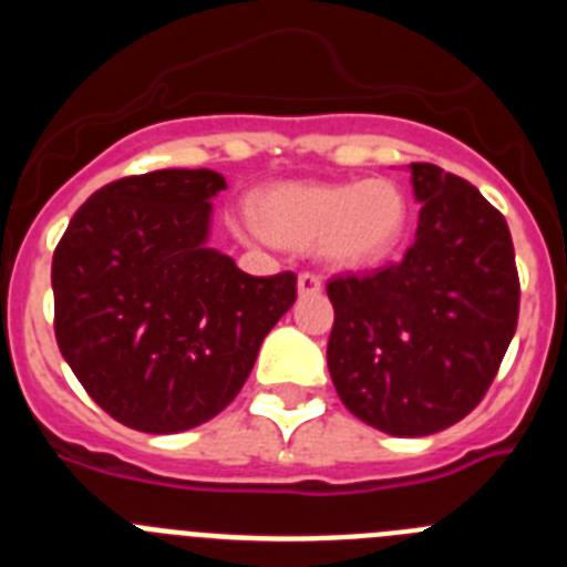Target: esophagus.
I'll return each mask as SVG.
<instances>
[{"mask_svg":"<svg viewBox=\"0 0 567 567\" xmlns=\"http://www.w3.org/2000/svg\"><path fill=\"white\" fill-rule=\"evenodd\" d=\"M320 289H323V280H320V275H315V272L298 275V292L303 295V298H309V295H318Z\"/></svg>","mask_w":567,"mask_h":567,"instance_id":"esophagus-1","label":"esophagus"}]
</instances>
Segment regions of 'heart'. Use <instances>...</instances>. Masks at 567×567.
Instances as JSON below:
<instances>
[{
	"label": "heart",
	"mask_w": 567,
	"mask_h": 567,
	"mask_svg": "<svg viewBox=\"0 0 567 567\" xmlns=\"http://www.w3.org/2000/svg\"><path fill=\"white\" fill-rule=\"evenodd\" d=\"M405 198L385 178L346 184H284L260 195V227L249 238L272 235L278 244L309 249L338 267H365L392 252L405 227Z\"/></svg>",
	"instance_id": "obj_1"
}]
</instances>
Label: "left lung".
I'll list each match as a JSON object with an SVG mask.
<instances>
[{
	"label": "left lung",
	"instance_id": "1",
	"mask_svg": "<svg viewBox=\"0 0 567 567\" xmlns=\"http://www.w3.org/2000/svg\"><path fill=\"white\" fill-rule=\"evenodd\" d=\"M414 244L394 264L327 284V360L354 417L392 437L460 423L485 398L519 318L508 224L480 189L412 164Z\"/></svg>",
	"mask_w": 567,
	"mask_h": 567
}]
</instances>
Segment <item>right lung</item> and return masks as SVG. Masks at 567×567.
I'll list each match as a JSON object with an SVG mask.
<instances>
[{
    "label": "right lung",
    "mask_w": 567,
    "mask_h": 567,
    "mask_svg": "<svg viewBox=\"0 0 567 567\" xmlns=\"http://www.w3.org/2000/svg\"><path fill=\"white\" fill-rule=\"evenodd\" d=\"M213 169H155L96 189L53 252V329L84 392L135 432L224 412L298 298L295 272L255 278L207 247Z\"/></svg>",
    "instance_id": "add662e5"
}]
</instances>
